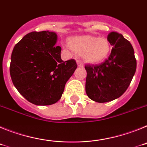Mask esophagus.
Listing matches in <instances>:
<instances>
[{
    "label": "esophagus",
    "instance_id": "1",
    "mask_svg": "<svg viewBox=\"0 0 147 147\" xmlns=\"http://www.w3.org/2000/svg\"><path fill=\"white\" fill-rule=\"evenodd\" d=\"M76 63H77V65H78V66H79V67H83V63L81 62V61L77 60V61H76Z\"/></svg>",
    "mask_w": 147,
    "mask_h": 147
}]
</instances>
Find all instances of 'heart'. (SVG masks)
Instances as JSON below:
<instances>
[{
    "mask_svg": "<svg viewBox=\"0 0 147 147\" xmlns=\"http://www.w3.org/2000/svg\"><path fill=\"white\" fill-rule=\"evenodd\" d=\"M68 46L75 53L80 54L87 62L96 63L104 60L109 55L110 43L107 38L91 35H82L67 40Z\"/></svg>",
    "mask_w": 147,
    "mask_h": 147,
    "instance_id": "1",
    "label": "heart"
}]
</instances>
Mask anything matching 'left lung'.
Segmentation results:
<instances>
[{
    "instance_id": "obj_1",
    "label": "left lung",
    "mask_w": 147,
    "mask_h": 147,
    "mask_svg": "<svg viewBox=\"0 0 147 147\" xmlns=\"http://www.w3.org/2000/svg\"><path fill=\"white\" fill-rule=\"evenodd\" d=\"M107 40L113 49L108 59L98 65H86L85 90L93 101L104 103L121 96L136 71L134 49L123 35L110 32Z\"/></svg>"
}]
</instances>
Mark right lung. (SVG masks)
<instances>
[{
	"label": "right lung",
	"mask_w": 147,
	"mask_h": 147,
	"mask_svg": "<svg viewBox=\"0 0 147 147\" xmlns=\"http://www.w3.org/2000/svg\"><path fill=\"white\" fill-rule=\"evenodd\" d=\"M57 36L49 31L27 34L11 53L10 75L18 92L36 105L57 102L77 64L61 59Z\"/></svg>",
	"instance_id": "1"
}]
</instances>
